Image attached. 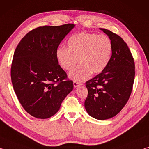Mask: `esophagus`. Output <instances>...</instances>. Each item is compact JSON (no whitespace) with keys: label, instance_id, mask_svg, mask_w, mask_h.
Segmentation results:
<instances>
[{"label":"esophagus","instance_id":"esophagus-1","mask_svg":"<svg viewBox=\"0 0 149 149\" xmlns=\"http://www.w3.org/2000/svg\"><path fill=\"white\" fill-rule=\"evenodd\" d=\"M73 84H74V87H77L79 86V85H81V84H79V83H78L77 81H74V83H73Z\"/></svg>","mask_w":149,"mask_h":149}]
</instances>
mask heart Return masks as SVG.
Returning <instances> with one entry per match:
<instances>
[{"label":"heart","instance_id":"1","mask_svg":"<svg viewBox=\"0 0 149 149\" xmlns=\"http://www.w3.org/2000/svg\"><path fill=\"white\" fill-rule=\"evenodd\" d=\"M68 48L60 47L56 58L63 69L71 70L79 59V64L69 73L74 81H84L93 74H99L109 63L112 53V43L104 35L81 32L72 35L67 42Z\"/></svg>","mask_w":149,"mask_h":149}]
</instances>
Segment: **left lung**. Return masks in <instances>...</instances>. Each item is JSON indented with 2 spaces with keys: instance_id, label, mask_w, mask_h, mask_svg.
<instances>
[{
  "instance_id": "left-lung-1",
  "label": "left lung",
  "mask_w": 149,
  "mask_h": 149,
  "mask_svg": "<svg viewBox=\"0 0 149 149\" xmlns=\"http://www.w3.org/2000/svg\"><path fill=\"white\" fill-rule=\"evenodd\" d=\"M112 43L107 68L86 82L88 95L85 108L91 116L104 120L115 116L127 103L135 78L134 60L127 44L110 30L100 28Z\"/></svg>"
}]
</instances>
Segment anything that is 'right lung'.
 Wrapping results in <instances>:
<instances>
[{"label":"right lung","mask_w":149,"mask_h":149,"mask_svg":"<svg viewBox=\"0 0 149 149\" xmlns=\"http://www.w3.org/2000/svg\"><path fill=\"white\" fill-rule=\"evenodd\" d=\"M75 27H39L27 33L15 50L11 79L20 104L30 115L47 119L59 110L62 102L74 89L73 81L58 64L59 45Z\"/></svg>","instance_id":"obj_1"}]
</instances>
